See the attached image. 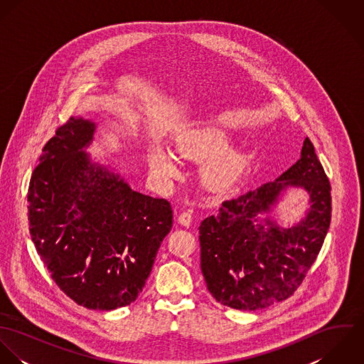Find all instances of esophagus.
<instances>
[{"instance_id":"esophagus-1","label":"esophagus","mask_w":364,"mask_h":364,"mask_svg":"<svg viewBox=\"0 0 364 364\" xmlns=\"http://www.w3.org/2000/svg\"><path fill=\"white\" fill-rule=\"evenodd\" d=\"M178 221H179V224H182L185 227H189L191 223H192V213L189 210L181 213L179 217H178Z\"/></svg>"}]
</instances>
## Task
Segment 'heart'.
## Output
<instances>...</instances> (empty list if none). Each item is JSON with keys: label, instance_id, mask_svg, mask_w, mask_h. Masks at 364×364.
Returning <instances> with one entry per match:
<instances>
[{"label": "heart", "instance_id": "1", "mask_svg": "<svg viewBox=\"0 0 364 364\" xmlns=\"http://www.w3.org/2000/svg\"><path fill=\"white\" fill-rule=\"evenodd\" d=\"M235 136L231 130L206 124L185 132L176 140L178 153L188 159L203 161L200 176L205 185L223 191L237 183L250 164V153L242 144H232ZM150 165L154 175L162 179L176 176L178 165L172 151L156 144L150 151Z\"/></svg>", "mask_w": 364, "mask_h": 364}]
</instances>
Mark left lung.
<instances>
[{
  "label": "left lung",
  "instance_id": "1",
  "mask_svg": "<svg viewBox=\"0 0 364 364\" xmlns=\"http://www.w3.org/2000/svg\"><path fill=\"white\" fill-rule=\"evenodd\" d=\"M301 188L309 208L282 228L272 208ZM331 223V185L314 146L273 182L225 200L199 227L200 267L208 291L223 306L255 311L290 297L316 259Z\"/></svg>",
  "mask_w": 364,
  "mask_h": 364
}]
</instances>
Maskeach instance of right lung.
Listing matches in <instances>:
<instances>
[{"label": "right lung", "mask_w": 364, "mask_h": 364, "mask_svg": "<svg viewBox=\"0 0 364 364\" xmlns=\"http://www.w3.org/2000/svg\"><path fill=\"white\" fill-rule=\"evenodd\" d=\"M97 123L70 117L43 149L29 191V231L55 284L77 304L109 311L143 290L172 228L168 200L136 192L85 153Z\"/></svg>", "instance_id": "add662e5"}]
</instances>
